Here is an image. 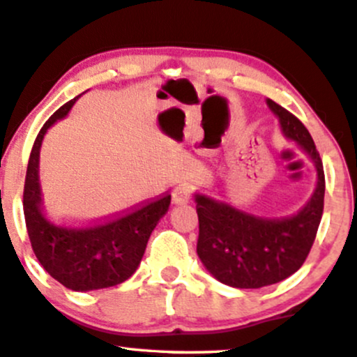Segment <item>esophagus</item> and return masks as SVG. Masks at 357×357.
Returning <instances> with one entry per match:
<instances>
[{"label": "esophagus", "mask_w": 357, "mask_h": 357, "mask_svg": "<svg viewBox=\"0 0 357 357\" xmlns=\"http://www.w3.org/2000/svg\"><path fill=\"white\" fill-rule=\"evenodd\" d=\"M191 199V189L189 186H178L173 191V202L174 204H188Z\"/></svg>", "instance_id": "1"}]
</instances>
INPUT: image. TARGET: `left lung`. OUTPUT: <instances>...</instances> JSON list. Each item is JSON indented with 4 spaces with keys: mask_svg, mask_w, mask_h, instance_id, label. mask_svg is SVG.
Here are the masks:
<instances>
[{
    "mask_svg": "<svg viewBox=\"0 0 357 357\" xmlns=\"http://www.w3.org/2000/svg\"><path fill=\"white\" fill-rule=\"evenodd\" d=\"M283 133L314 161L318 184L295 215L259 218L206 194H196L199 219L197 255L219 282L236 288H261L282 282L305 264L321 222L324 207L323 161L305 125L291 112L267 100Z\"/></svg>",
    "mask_w": 357,
    "mask_h": 357,
    "instance_id": "1",
    "label": "left lung"
}]
</instances>
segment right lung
<instances>
[{"label":"right lung","instance_id":"obj_1","mask_svg":"<svg viewBox=\"0 0 357 357\" xmlns=\"http://www.w3.org/2000/svg\"><path fill=\"white\" fill-rule=\"evenodd\" d=\"M75 100L72 98L54 112L36 137L26 169L22 207L31 247L44 270L66 288L89 291L115 287L132 277L145 254L153 229L168 211L171 196L165 192L132 209L85 225L51 218L40 199V143L49 126L64 119Z\"/></svg>","mask_w":357,"mask_h":357}]
</instances>
